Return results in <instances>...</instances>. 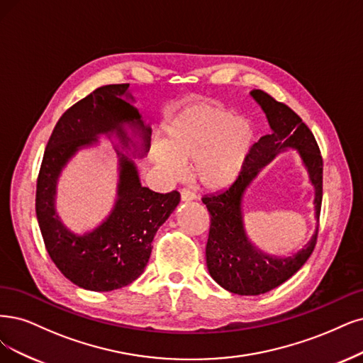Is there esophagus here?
<instances>
[{
    "instance_id": "obj_1",
    "label": "esophagus",
    "mask_w": 363,
    "mask_h": 363,
    "mask_svg": "<svg viewBox=\"0 0 363 363\" xmlns=\"http://www.w3.org/2000/svg\"><path fill=\"white\" fill-rule=\"evenodd\" d=\"M181 199L184 200V202H190V200L196 199V194L189 189H182L181 190Z\"/></svg>"
}]
</instances>
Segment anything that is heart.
Listing matches in <instances>:
<instances>
[{
	"instance_id": "1",
	"label": "heart",
	"mask_w": 363,
	"mask_h": 363,
	"mask_svg": "<svg viewBox=\"0 0 363 363\" xmlns=\"http://www.w3.org/2000/svg\"><path fill=\"white\" fill-rule=\"evenodd\" d=\"M252 143V128L229 111L196 106L164 124V145H155L154 160L167 174L194 161V177L209 190L230 185L242 169Z\"/></svg>"
}]
</instances>
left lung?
I'll use <instances>...</instances> for the list:
<instances>
[{
  "label": "left lung",
  "mask_w": 363,
  "mask_h": 363,
  "mask_svg": "<svg viewBox=\"0 0 363 363\" xmlns=\"http://www.w3.org/2000/svg\"><path fill=\"white\" fill-rule=\"evenodd\" d=\"M251 97L260 104L272 131L251 146L242 170L229 189L202 197L211 216L206 244L208 271L223 289L240 296H256L281 286L310 259L317 244L323 199V158L311 130L296 112L267 92L254 89ZM287 147H294L300 152L315 185L318 227L312 239L298 253L289 258H275L256 250L247 240L243 229L242 199L258 172Z\"/></svg>",
  "instance_id": "obj_1"
}]
</instances>
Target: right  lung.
I'll return each instance as SVG.
<instances>
[{"label": "right lung", "instance_id": "obj_1", "mask_svg": "<svg viewBox=\"0 0 363 363\" xmlns=\"http://www.w3.org/2000/svg\"><path fill=\"white\" fill-rule=\"evenodd\" d=\"M127 88L128 84L100 86L67 109L50 134L37 178L35 213L49 256L67 279L91 291L125 287L143 274L157 230L181 200L177 190L161 194L142 186L136 164L118 151V199L111 216L85 235L72 233L58 218L57 181L80 147L109 133L128 146L125 125L142 138L145 152L150 147L151 128L130 104L134 99Z\"/></svg>", "mask_w": 363, "mask_h": 363}]
</instances>
